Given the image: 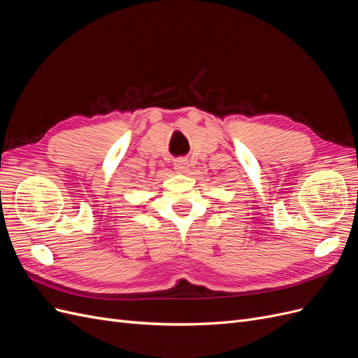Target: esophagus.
Instances as JSON below:
<instances>
[{
	"label": "esophagus",
	"instance_id": "34e87169",
	"mask_svg": "<svg viewBox=\"0 0 358 358\" xmlns=\"http://www.w3.org/2000/svg\"><path fill=\"white\" fill-rule=\"evenodd\" d=\"M173 166H175L176 171L183 173V175H185V173H188L189 169H191V161L188 158H178Z\"/></svg>",
	"mask_w": 358,
	"mask_h": 358
}]
</instances>
